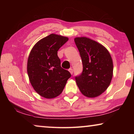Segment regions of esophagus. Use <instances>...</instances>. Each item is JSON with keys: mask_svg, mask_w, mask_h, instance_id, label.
<instances>
[{"mask_svg": "<svg viewBox=\"0 0 134 134\" xmlns=\"http://www.w3.org/2000/svg\"><path fill=\"white\" fill-rule=\"evenodd\" d=\"M69 71H70V73H71V74H72V73H73V70H72V69H70L69 70Z\"/></svg>", "mask_w": 134, "mask_h": 134, "instance_id": "esophagus-1", "label": "esophagus"}]
</instances>
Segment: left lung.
Here are the masks:
<instances>
[{"label":"left lung","mask_w":134,"mask_h":134,"mask_svg":"<svg viewBox=\"0 0 134 134\" xmlns=\"http://www.w3.org/2000/svg\"><path fill=\"white\" fill-rule=\"evenodd\" d=\"M74 42L80 54L83 71L75 77L84 96L95 97L108 89L113 76V65L110 53L99 42L86 37H76Z\"/></svg>","instance_id":"1"}]
</instances>
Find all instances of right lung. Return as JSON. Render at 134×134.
I'll list each match as a JSON object with an SVG mask.
<instances>
[{
	"mask_svg": "<svg viewBox=\"0 0 134 134\" xmlns=\"http://www.w3.org/2000/svg\"><path fill=\"white\" fill-rule=\"evenodd\" d=\"M69 38L57 34L49 35L35 44L27 63L29 81L40 96L53 99L62 93L71 74L61 67L57 51Z\"/></svg>",
	"mask_w": 134,
	"mask_h": 134,
	"instance_id": "obj_1",
	"label": "right lung"
}]
</instances>
